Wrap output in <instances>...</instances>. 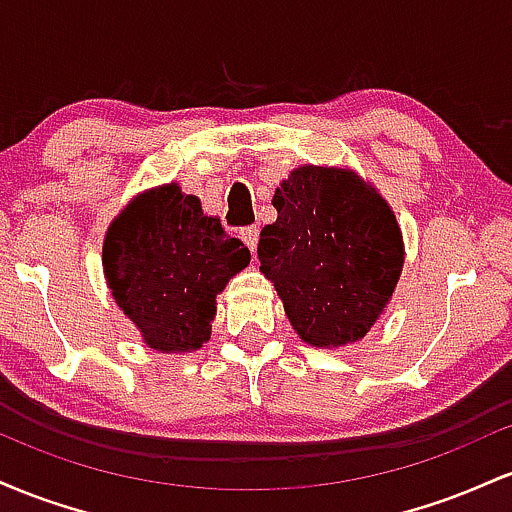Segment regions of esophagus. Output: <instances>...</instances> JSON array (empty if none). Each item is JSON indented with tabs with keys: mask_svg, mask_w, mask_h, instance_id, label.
Returning a JSON list of instances; mask_svg holds the SVG:
<instances>
[{
	"mask_svg": "<svg viewBox=\"0 0 512 512\" xmlns=\"http://www.w3.org/2000/svg\"><path fill=\"white\" fill-rule=\"evenodd\" d=\"M240 238H243V243L248 245L250 252H255L257 248V240H260V231H257V226H248L240 231Z\"/></svg>",
	"mask_w": 512,
	"mask_h": 512,
	"instance_id": "1",
	"label": "esophagus"
}]
</instances>
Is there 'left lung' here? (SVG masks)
<instances>
[{
	"label": "left lung",
	"instance_id": "8db88e82",
	"mask_svg": "<svg viewBox=\"0 0 512 512\" xmlns=\"http://www.w3.org/2000/svg\"><path fill=\"white\" fill-rule=\"evenodd\" d=\"M276 221L257 257L291 327L315 349H339L370 332L404 267L395 211L351 168L301 166L276 187Z\"/></svg>",
	"mask_w": 512,
	"mask_h": 512
}]
</instances>
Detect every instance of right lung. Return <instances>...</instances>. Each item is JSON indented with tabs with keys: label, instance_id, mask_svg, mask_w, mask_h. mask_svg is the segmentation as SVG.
<instances>
[{
	"label": "right lung",
	"instance_id": "right-lung-1",
	"mask_svg": "<svg viewBox=\"0 0 512 512\" xmlns=\"http://www.w3.org/2000/svg\"><path fill=\"white\" fill-rule=\"evenodd\" d=\"M250 264V250L204 216L178 182L122 207L103 240V274L117 308L161 354H192L211 337L216 296Z\"/></svg>",
	"mask_w": 512,
	"mask_h": 512
}]
</instances>
